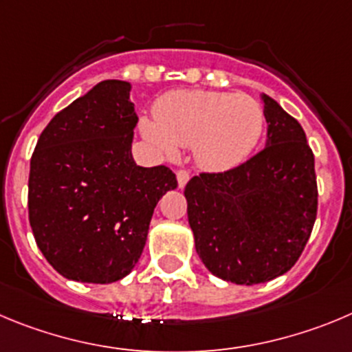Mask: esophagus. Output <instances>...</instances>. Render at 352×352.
<instances>
[{
	"instance_id": "obj_1",
	"label": "esophagus",
	"mask_w": 352,
	"mask_h": 352,
	"mask_svg": "<svg viewBox=\"0 0 352 352\" xmlns=\"http://www.w3.org/2000/svg\"><path fill=\"white\" fill-rule=\"evenodd\" d=\"M177 182H179L180 189H184L186 184L189 182V172H187V170H179V172H177Z\"/></svg>"
}]
</instances>
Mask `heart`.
<instances>
[{
	"instance_id": "1",
	"label": "heart",
	"mask_w": 352,
	"mask_h": 352,
	"mask_svg": "<svg viewBox=\"0 0 352 352\" xmlns=\"http://www.w3.org/2000/svg\"><path fill=\"white\" fill-rule=\"evenodd\" d=\"M156 120L142 118L144 139L165 156L179 146H192L201 168L226 172L241 165L257 147L264 130V111L246 94L215 90H177L157 100Z\"/></svg>"
}]
</instances>
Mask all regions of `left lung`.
I'll return each instance as SVG.
<instances>
[{
  "instance_id": "8db88e82",
  "label": "left lung",
  "mask_w": 352,
  "mask_h": 352,
  "mask_svg": "<svg viewBox=\"0 0 352 352\" xmlns=\"http://www.w3.org/2000/svg\"><path fill=\"white\" fill-rule=\"evenodd\" d=\"M265 147L224 173H199L186 186L195 246L213 276L258 285L300 257L318 212L314 154L300 123L269 95Z\"/></svg>"
}]
</instances>
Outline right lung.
<instances>
[{"mask_svg":"<svg viewBox=\"0 0 352 352\" xmlns=\"http://www.w3.org/2000/svg\"><path fill=\"white\" fill-rule=\"evenodd\" d=\"M131 85L106 80L54 116L29 172V222L36 245L67 280L106 285L142 255L153 212L177 187L166 166L133 161Z\"/></svg>","mask_w":352,"mask_h":352,"instance_id":"right-lung-1","label":"right lung"}]
</instances>
